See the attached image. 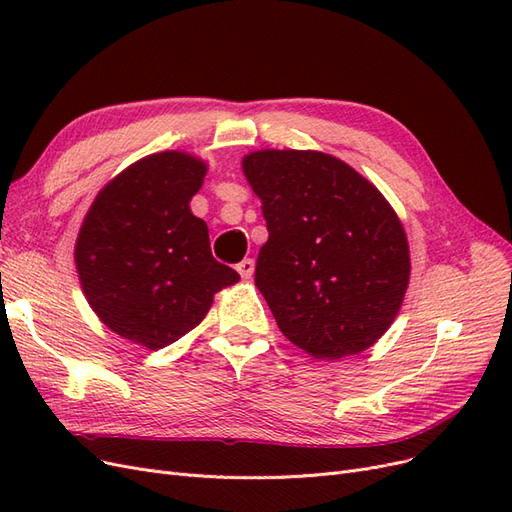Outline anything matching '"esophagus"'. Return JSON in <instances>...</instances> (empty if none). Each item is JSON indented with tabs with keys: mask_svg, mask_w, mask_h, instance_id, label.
I'll list each match as a JSON object with an SVG mask.
<instances>
[{
	"mask_svg": "<svg viewBox=\"0 0 512 512\" xmlns=\"http://www.w3.org/2000/svg\"><path fill=\"white\" fill-rule=\"evenodd\" d=\"M237 271H239L241 277H245V280H250V277L254 275V260L252 258L241 260L239 265H237Z\"/></svg>",
	"mask_w": 512,
	"mask_h": 512,
	"instance_id": "34e87169",
	"label": "esophagus"
}]
</instances>
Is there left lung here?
<instances>
[{
	"instance_id": "8db88e82",
	"label": "left lung",
	"mask_w": 512,
	"mask_h": 512,
	"mask_svg": "<svg viewBox=\"0 0 512 512\" xmlns=\"http://www.w3.org/2000/svg\"><path fill=\"white\" fill-rule=\"evenodd\" d=\"M243 173L269 230L256 286L280 331L324 361L376 344L410 280L404 226L376 185L320 151H254Z\"/></svg>"
}]
</instances>
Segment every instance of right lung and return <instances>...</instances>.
Masks as SVG:
<instances>
[{
  "label": "right lung",
  "instance_id": "right-lung-1",
  "mask_svg": "<svg viewBox=\"0 0 512 512\" xmlns=\"http://www.w3.org/2000/svg\"><path fill=\"white\" fill-rule=\"evenodd\" d=\"M207 164L153 153L96 196L76 239V271L108 329L160 350L200 324L213 294L239 273L211 254L207 224L190 211Z\"/></svg>",
  "mask_w": 512,
  "mask_h": 512
}]
</instances>
